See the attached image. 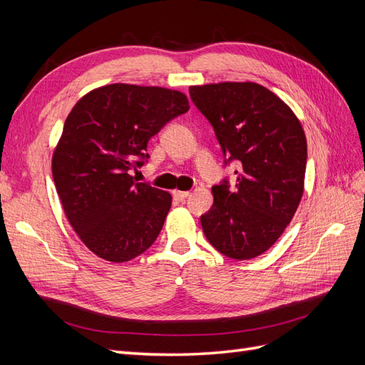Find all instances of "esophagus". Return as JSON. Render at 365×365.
<instances>
[{"mask_svg":"<svg viewBox=\"0 0 365 365\" xmlns=\"http://www.w3.org/2000/svg\"><path fill=\"white\" fill-rule=\"evenodd\" d=\"M189 196V192H181V190H173V197L178 201H185V197Z\"/></svg>","mask_w":365,"mask_h":365,"instance_id":"obj_1","label":"esophagus"}]
</instances>
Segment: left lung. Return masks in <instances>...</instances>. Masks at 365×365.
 <instances>
[{
    "instance_id": "1",
    "label": "left lung",
    "mask_w": 365,
    "mask_h": 365,
    "mask_svg": "<svg viewBox=\"0 0 365 365\" xmlns=\"http://www.w3.org/2000/svg\"><path fill=\"white\" fill-rule=\"evenodd\" d=\"M190 98L213 126L235 184L213 185L201 216L207 240L224 256L247 260L269 250L302 201L307 145L291 108L252 82L190 86Z\"/></svg>"
}]
</instances>
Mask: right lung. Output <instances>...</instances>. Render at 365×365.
Segmentation results:
<instances>
[{"label":"right lung","instance_id":"1","mask_svg":"<svg viewBox=\"0 0 365 365\" xmlns=\"http://www.w3.org/2000/svg\"><path fill=\"white\" fill-rule=\"evenodd\" d=\"M189 109L180 91L125 83L97 88L71 109L53 180L68 222L96 256L128 262L158 237L172 196L129 173L148 163V141Z\"/></svg>","mask_w":365,"mask_h":365}]
</instances>
